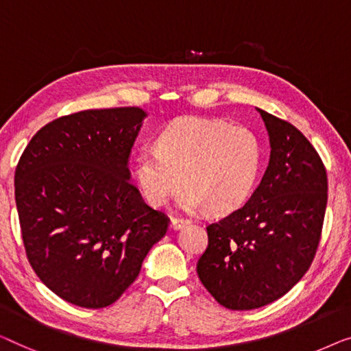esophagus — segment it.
Listing matches in <instances>:
<instances>
[{
	"instance_id": "1",
	"label": "esophagus",
	"mask_w": 351,
	"mask_h": 351,
	"mask_svg": "<svg viewBox=\"0 0 351 351\" xmlns=\"http://www.w3.org/2000/svg\"><path fill=\"white\" fill-rule=\"evenodd\" d=\"M191 224L189 219H184V218H171V223H170V227L173 230H180L182 229V227Z\"/></svg>"
}]
</instances>
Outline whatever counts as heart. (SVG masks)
<instances>
[{
    "mask_svg": "<svg viewBox=\"0 0 351 351\" xmlns=\"http://www.w3.org/2000/svg\"><path fill=\"white\" fill-rule=\"evenodd\" d=\"M259 165L261 146L250 128L182 117L160 133L157 147L138 151L133 176L151 206L165 205L184 184L178 200L182 210L206 206L211 215H226L248 199Z\"/></svg>",
    "mask_w": 351,
    "mask_h": 351,
    "instance_id": "obj_1",
    "label": "heart"
}]
</instances>
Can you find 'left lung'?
<instances>
[{"label":"left lung","mask_w":351,"mask_h":351,"mask_svg":"<svg viewBox=\"0 0 351 351\" xmlns=\"http://www.w3.org/2000/svg\"><path fill=\"white\" fill-rule=\"evenodd\" d=\"M270 141L267 170L239 210L206 227L197 274L226 308L253 310L285 295L317 253L328 204L318 152L293 124L258 110Z\"/></svg>","instance_id":"left-lung-1"}]
</instances>
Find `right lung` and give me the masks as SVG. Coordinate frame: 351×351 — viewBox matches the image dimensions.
<instances>
[{"label": "right lung", "mask_w": 351, "mask_h": 351, "mask_svg": "<svg viewBox=\"0 0 351 351\" xmlns=\"http://www.w3.org/2000/svg\"><path fill=\"white\" fill-rule=\"evenodd\" d=\"M145 117L136 106L58 117L32 138L17 164L28 263L52 293L79 307L114 304L169 229L167 215L128 181Z\"/></svg>", "instance_id": "right-lung-1"}]
</instances>
